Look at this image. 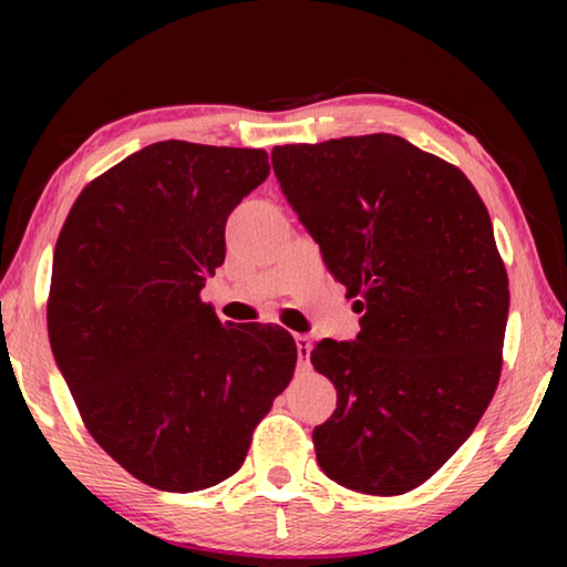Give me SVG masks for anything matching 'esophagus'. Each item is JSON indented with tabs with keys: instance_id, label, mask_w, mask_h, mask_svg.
Masks as SVG:
<instances>
[{
	"instance_id": "obj_1",
	"label": "esophagus",
	"mask_w": 567,
	"mask_h": 567,
	"mask_svg": "<svg viewBox=\"0 0 567 567\" xmlns=\"http://www.w3.org/2000/svg\"><path fill=\"white\" fill-rule=\"evenodd\" d=\"M295 342H297V358H300V364H307V360H310V350H312L310 338H305V334H297Z\"/></svg>"
}]
</instances>
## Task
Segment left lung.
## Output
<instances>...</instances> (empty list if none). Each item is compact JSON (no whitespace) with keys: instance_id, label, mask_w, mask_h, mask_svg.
Returning <instances> with one entry per match:
<instances>
[{"instance_id":"left-lung-1","label":"left lung","mask_w":567,"mask_h":567,"mask_svg":"<svg viewBox=\"0 0 567 567\" xmlns=\"http://www.w3.org/2000/svg\"><path fill=\"white\" fill-rule=\"evenodd\" d=\"M287 203L362 312L310 360L338 390L315 427L322 473L402 495L465 443L503 368L511 290L493 223L463 172L395 134L272 150Z\"/></svg>"}]
</instances>
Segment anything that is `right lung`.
<instances>
[{"mask_svg": "<svg viewBox=\"0 0 567 567\" xmlns=\"http://www.w3.org/2000/svg\"><path fill=\"white\" fill-rule=\"evenodd\" d=\"M270 175L265 150L167 140L80 192L54 247L47 330L90 435L142 483L195 493L235 475L297 348L203 302L225 223Z\"/></svg>", "mask_w": 567, "mask_h": 567, "instance_id": "right-lung-1", "label": "right lung"}]
</instances>
